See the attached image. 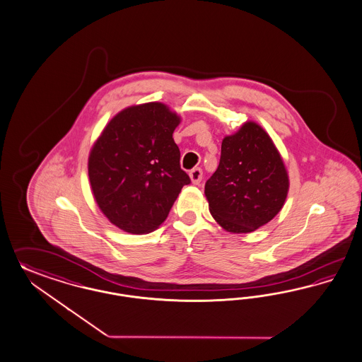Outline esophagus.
I'll use <instances>...</instances> for the list:
<instances>
[{"label":"esophagus","instance_id":"1","mask_svg":"<svg viewBox=\"0 0 362 362\" xmlns=\"http://www.w3.org/2000/svg\"><path fill=\"white\" fill-rule=\"evenodd\" d=\"M189 177H191V182L194 183V185H199L200 182H202V179H203V171H202V168H194V170H191L189 171Z\"/></svg>","mask_w":362,"mask_h":362}]
</instances>
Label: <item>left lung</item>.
<instances>
[{
  "mask_svg": "<svg viewBox=\"0 0 362 362\" xmlns=\"http://www.w3.org/2000/svg\"><path fill=\"white\" fill-rule=\"evenodd\" d=\"M287 191L284 160L272 137L254 122L223 139L219 165L204 186L214 219L235 234L269 223L284 207Z\"/></svg>",
  "mask_w": 362,
  "mask_h": 362,
  "instance_id": "1",
  "label": "left lung"
}]
</instances>
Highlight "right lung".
Listing matches in <instances>:
<instances>
[{"label": "right lung", "instance_id": "obj_1", "mask_svg": "<svg viewBox=\"0 0 362 362\" xmlns=\"http://www.w3.org/2000/svg\"><path fill=\"white\" fill-rule=\"evenodd\" d=\"M179 123L180 117L162 103L128 107L107 124L89 153L95 200L125 233L156 230L191 183L173 137Z\"/></svg>", "mask_w": 362, "mask_h": 362}]
</instances>
